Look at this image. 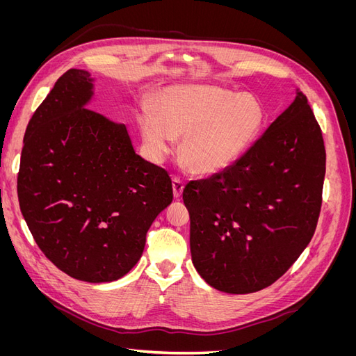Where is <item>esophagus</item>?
Here are the masks:
<instances>
[{"label":"esophagus","mask_w":356,"mask_h":356,"mask_svg":"<svg viewBox=\"0 0 356 356\" xmlns=\"http://www.w3.org/2000/svg\"><path fill=\"white\" fill-rule=\"evenodd\" d=\"M172 188H174V197H179L182 195V190H184V181L178 177L172 178Z\"/></svg>","instance_id":"34e87169"}]
</instances>
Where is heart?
I'll return each mask as SVG.
<instances>
[{"label": "heart", "mask_w": 356, "mask_h": 356, "mask_svg": "<svg viewBox=\"0 0 356 356\" xmlns=\"http://www.w3.org/2000/svg\"><path fill=\"white\" fill-rule=\"evenodd\" d=\"M143 104L138 124L148 159L161 163L182 138L179 154L199 175L232 168L260 138L266 114L255 96L212 84L170 86Z\"/></svg>", "instance_id": "b5f03b06"}]
</instances>
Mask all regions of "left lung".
<instances>
[{
    "label": "left lung",
    "mask_w": 356,
    "mask_h": 356,
    "mask_svg": "<svg viewBox=\"0 0 356 356\" xmlns=\"http://www.w3.org/2000/svg\"><path fill=\"white\" fill-rule=\"evenodd\" d=\"M324 177V138L297 92L238 163L182 191L199 275L230 294L276 282L316 230Z\"/></svg>",
    "instance_id": "left-lung-1"
}]
</instances>
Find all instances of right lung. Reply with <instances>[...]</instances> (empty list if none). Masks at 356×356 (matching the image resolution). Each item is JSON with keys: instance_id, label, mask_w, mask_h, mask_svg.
Masks as SVG:
<instances>
[{"instance_id": "add662e5", "label": "right lung", "mask_w": 356, "mask_h": 356, "mask_svg": "<svg viewBox=\"0 0 356 356\" xmlns=\"http://www.w3.org/2000/svg\"><path fill=\"white\" fill-rule=\"evenodd\" d=\"M92 81L88 71L68 70L32 114L17 197L42 254L71 277L98 284L138 263L174 193L168 172L135 153L123 123L84 108Z\"/></svg>"}]
</instances>
